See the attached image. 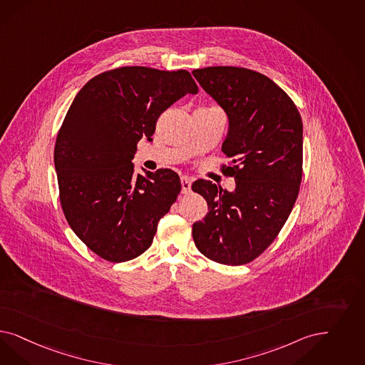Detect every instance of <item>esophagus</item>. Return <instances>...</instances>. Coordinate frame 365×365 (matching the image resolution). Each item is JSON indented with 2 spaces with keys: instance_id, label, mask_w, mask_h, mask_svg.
I'll return each mask as SVG.
<instances>
[{
  "instance_id": "34e87169",
  "label": "esophagus",
  "mask_w": 365,
  "mask_h": 365,
  "mask_svg": "<svg viewBox=\"0 0 365 365\" xmlns=\"http://www.w3.org/2000/svg\"><path fill=\"white\" fill-rule=\"evenodd\" d=\"M180 185H182V192L189 194L191 191V179L187 176H182L180 178Z\"/></svg>"
}]
</instances>
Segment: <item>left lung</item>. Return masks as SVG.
Masks as SVG:
<instances>
[{
    "label": "left lung",
    "mask_w": 365,
    "mask_h": 365,
    "mask_svg": "<svg viewBox=\"0 0 365 365\" xmlns=\"http://www.w3.org/2000/svg\"><path fill=\"white\" fill-rule=\"evenodd\" d=\"M229 117L222 152L232 158L229 192L200 179L191 189L209 206L192 239L215 263L248 264L277 239L295 205L303 165L302 118L283 88L257 71L214 66L192 71Z\"/></svg>",
    "instance_id": "8db88e82"
}]
</instances>
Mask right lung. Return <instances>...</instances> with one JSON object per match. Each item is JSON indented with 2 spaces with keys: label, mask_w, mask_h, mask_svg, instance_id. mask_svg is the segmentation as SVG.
<instances>
[{
  "label": "right lung",
  "mask_w": 365,
  "mask_h": 365,
  "mask_svg": "<svg viewBox=\"0 0 365 365\" xmlns=\"http://www.w3.org/2000/svg\"><path fill=\"white\" fill-rule=\"evenodd\" d=\"M197 93L186 70L125 66L91 78L76 94L53 151L59 200L68 225L101 259L123 263L151 247L180 179L168 168L133 175L132 159L160 114Z\"/></svg>",
  "instance_id": "obj_1"
}]
</instances>
